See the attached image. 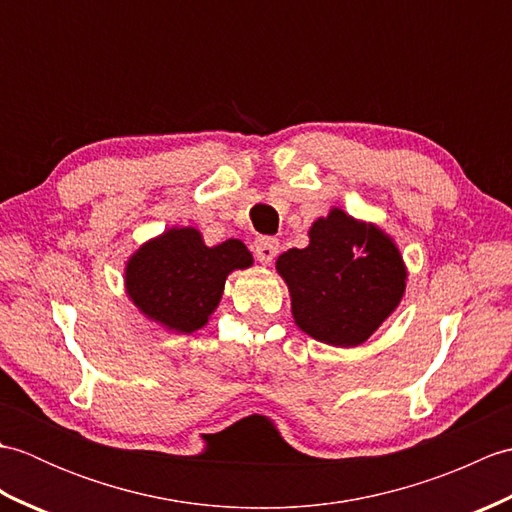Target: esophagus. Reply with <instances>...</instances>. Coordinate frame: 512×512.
Returning a JSON list of instances; mask_svg holds the SVG:
<instances>
[{
    "label": "esophagus",
    "instance_id": "esophagus-1",
    "mask_svg": "<svg viewBox=\"0 0 512 512\" xmlns=\"http://www.w3.org/2000/svg\"><path fill=\"white\" fill-rule=\"evenodd\" d=\"M255 255L262 264H270L273 259L277 257V250H279V242L275 237H257L255 239Z\"/></svg>",
    "mask_w": 512,
    "mask_h": 512
}]
</instances>
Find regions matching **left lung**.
Masks as SVG:
<instances>
[{
    "label": "left lung",
    "instance_id": "left-lung-1",
    "mask_svg": "<svg viewBox=\"0 0 512 512\" xmlns=\"http://www.w3.org/2000/svg\"><path fill=\"white\" fill-rule=\"evenodd\" d=\"M277 270L299 328L339 347L367 341L396 310L407 279L391 237L341 209L312 224L306 248L279 255Z\"/></svg>",
    "mask_w": 512,
    "mask_h": 512
}]
</instances>
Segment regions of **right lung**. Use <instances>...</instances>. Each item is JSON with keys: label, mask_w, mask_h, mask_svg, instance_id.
Wrapping results in <instances>:
<instances>
[{"label": "right lung", "mask_w": 512, "mask_h": 512, "mask_svg": "<svg viewBox=\"0 0 512 512\" xmlns=\"http://www.w3.org/2000/svg\"><path fill=\"white\" fill-rule=\"evenodd\" d=\"M250 264L253 255L239 239L209 248L195 228H169L129 259L125 288L151 321L191 334L217 308L228 273Z\"/></svg>", "instance_id": "1"}]
</instances>
